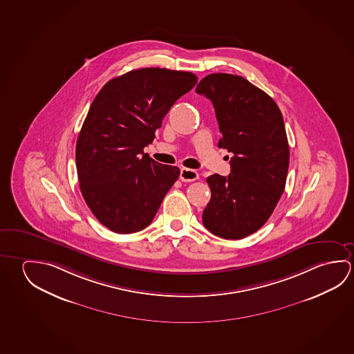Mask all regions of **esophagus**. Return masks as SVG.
<instances>
[{"mask_svg": "<svg viewBox=\"0 0 354 354\" xmlns=\"http://www.w3.org/2000/svg\"><path fill=\"white\" fill-rule=\"evenodd\" d=\"M198 179V173L189 168H181L180 170V180L184 183H192Z\"/></svg>", "mask_w": 354, "mask_h": 354, "instance_id": "esophagus-1", "label": "esophagus"}]
</instances>
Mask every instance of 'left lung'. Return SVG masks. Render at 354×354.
<instances>
[{"label":"left lung","instance_id":"8db88e82","mask_svg":"<svg viewBox=\"0 0 354 354\" xmlns=\"http://www.w3.org/2000/svg\"><path fill=\"white\" fill-rule=\"evenodd\" d=\"M196 93L214 104L220 148L233 157L231 174L211 175V200L203 226L217 237L241 239L257 232L284 192L289 145L284 120L274 100L242 76L209 74Z\"/></svg>","mask_w":354,"mask_h":354}]
</instances>
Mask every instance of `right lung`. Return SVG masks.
I'll use <instances>...</instances> for the list:
<instances>
[{
	"label": "right lung",
	"mask_w": 354,
	"mask_h": 354,
	"mask_svg": "<svg viewBox=\"0 0 354 354\" xmlns=\"http://www.w3.org/2000/svg\"><path fill=\"white\" fill-rule=\"evenodd\" d=\"M189 71L143 68L112 79L93 99L76 142L80 190L95 217L120 234L149 226L180 169L145 154L164 116L196 85Z\"/></svg>",
	"instance_id": "obj_1"
}]
</instances>
